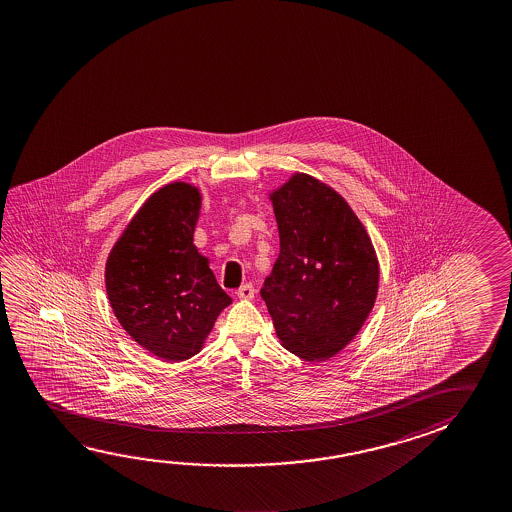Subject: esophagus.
Here are the masks:
<instances>
[{
  "mask_svg": "<svg viewBox=\"0 0 512 512\" xmlns=\"http://www.w3.org/2000/svg\"><path fill=\"white\" fill-rule=\"evenodd\" d=\"M237 298H241V300H252L253 296H255V287L252 284H244L237 289Z\"/></svg>",
  "mask_w": 512,
  "mask_h": 512,
  "instance_id": "obj_1",
  "label": "esophagus"
}]
</instances>
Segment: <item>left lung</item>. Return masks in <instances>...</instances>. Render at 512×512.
<instances>
[{"label":"left lung","mask_w":512,"mask_h":512,"mask_svg":"<svg viewBox=\"0 0 512 512\" xmlns=\"http://www.w3.org/2000/svg\"><path fill=\"white\" fill-rule=\"evenodd\" d=\"M269 200L280 253L260 296L285 350L328 361L352 343L375 305L377 252L348 202L314 176L296 171Z\"/></svg>","instance_id":"obj_1"}]
</instances>
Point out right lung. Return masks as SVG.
Masks as SVG:
<instances>
[{
	"mask_svg": "<svg viewBox=\"0 0 512 512\" xmlns=\"http://www.w3.org/2000/svg\"><path fill=\"white\" fill-rule=\"evenodd\" d=\"M202 191L171 182L151 194L112 246L105 264L110 307L126 334L166 362L200 352L232 303L194 246Z\"/></svg>",
	"mask_w": 512,
	"mask_h": 512,
	"instance_id": "obj_1",
	"label": "right lung"
}]
</instances>
